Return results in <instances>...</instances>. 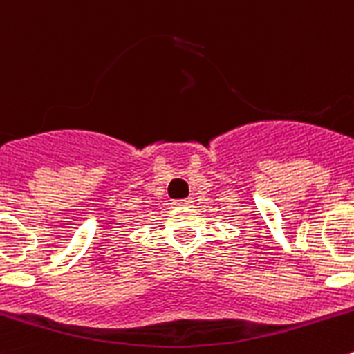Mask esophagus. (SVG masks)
I'll return each instance as SVG.
<instances>
[{"instance_id": "1", "label": "esophagus", "mask_w": 354, "mask_h": 354, "mask_svg": "<svg viewBox=\"0 0 354 354\" xmlns=\"http://www.w3.org/2000/svg\"><path fill=\"white\" fill-rule=\"evenodd\" d=\"M192 199H177V201H172V208H185V206H191Z\"/></svg>"}]
</instances>
